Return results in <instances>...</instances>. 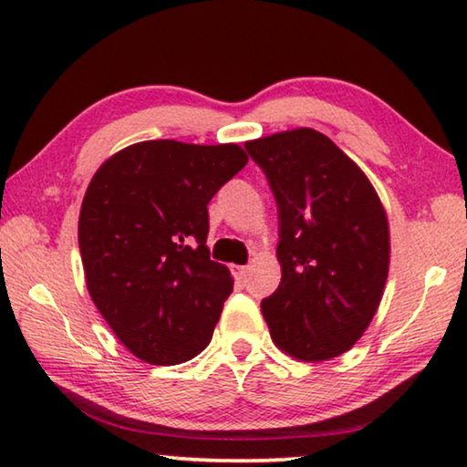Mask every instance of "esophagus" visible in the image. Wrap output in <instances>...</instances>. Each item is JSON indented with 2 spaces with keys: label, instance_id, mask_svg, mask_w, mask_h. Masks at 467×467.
<instances>
[{
  "label": "esophagus",
  "instance_id": "esophagus-1",
  "mask_svg": "<svg viewBox=\"0 0 467 467\" xmlns=\"http://www.w3.org/2000/svg\"><path fill=\"white\" fill-rule=\"evenodd\" d=\"M247 270H249V266H233V275L241 281V278H245Z\"/></svg>",
  "mask_w": 467,
  "mask_h": 467
}]
</instances>
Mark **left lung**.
<instances>
[{"label":"left lung","instance_id":"obj_1","mask_svg":"<svg viewBox=\"0 0 467 467\" xmlns=\"http://www.w3.org/2000/svg\"><path fill=\"white\" fill-rule=\"evenodd\" d=\"M278 205L281 285L262 302L285 354L321 363L371 325L389 268V226L365 171L321 131L297 128L245 142Z\"/></svg>","mask_w":467,"mask_h":467}]
</instances>
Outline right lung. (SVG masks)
I'll list each match as a JSON object with an SVG mask.
<instances>
[{"mask_svg": "<svg viewBox=\"0 0 467 467\" xmlns=\"http://www.w3.org/2000/svg\"><path fill=\"white\" fill-rule=\"evenodd\" d=\"M247 159L233 142L144 140L94 173L79 212L86 285L144 363H184L210 344L234 281L210 260L207 203Z\"/></svg>", "mask_w": 467, "mask_h": 467, "instance_id": "obj_1", "label": "right lung"}]
</instances>
